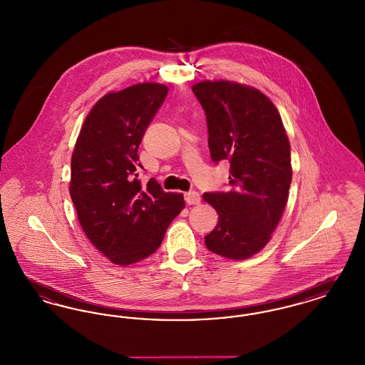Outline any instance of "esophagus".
I'll return each mask as SVG.
<instances>
[{
    "label": "esophagus",
    "mask_w": 365,
    "mask_h": 365,
    "mask_svg": "<svg viewBox=\"0 0 365 365\" xmlns=\"http://www.w3.org/2000/svg\"><path fill=\"white\" fill-rule=\"evenodd\" d=\"M185 201L187 205H198L201 202V197L197 191H189L185 194Z\"/></svg>",
    "instance_id": "34e87169"
}]
</instances>
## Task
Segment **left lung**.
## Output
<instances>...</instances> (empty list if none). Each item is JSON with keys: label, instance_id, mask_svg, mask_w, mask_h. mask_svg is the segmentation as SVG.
I'll use <instances>...</instances> for the list:
<instances>
[{"label": "left lung", "instance_id": "1", "mask_svg": "<svg viewBox=\"0 0 365 365\" xmlns=\"http://www.w3.org/2000/svg\"><path fill=\"white\" fill-rule=\"evenodd\" d=\"M191 88L207 115L210 157L230 161L232 186L202 194L219 215L205 245L222 257L246 260L269 242L287 204L290 142L277 106L260 90L230 81Z\"/></svg>", "mask_w": 365, "mask_h": 365}]
</instances>
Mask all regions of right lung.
I'll use <instances>...</instances> for the list:
<instances>
[{
	"mask_svg": "<svg viewBox=\"0 0 365 365\" xmlns=\"http://www.w3.org/2000/svg\"><path fill=\"white\" fill-rule=\"evenodd\" d=\"M168 87L138 83L110 91L88 112L71 158L70 194L88 241L118 265L153 255L185 208L183 194L138 179L142 137Z\"/></svg>",
	"mask_w": 365,
	"mask_h": 365,
	"instance_id": "obj_1",
	"label": "right lung"
}]
</instances>
